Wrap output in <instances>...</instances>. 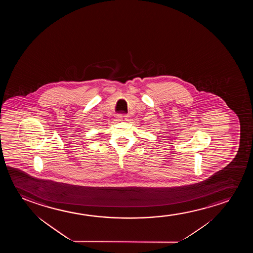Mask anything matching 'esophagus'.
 I'll list each match as a JSON object with an SVG mask.
<instances>
[{
	"label": "esophagus",
	"mask_w": 253,
	"mask_h": 253,
	"mask_svg": "<svg viewBox=\"0 0 253 253\" xmlns=\"http://www.w3.org/2000/svg\"><path fill=\"white\" fill-rule=\"evenodd\" d=\"M128 116L126 114H118L117 116V118L119 119V120H122V119H125V118H127Z\"/></svg>",
	"instance_id": "34e87169"
}]
</instances>
